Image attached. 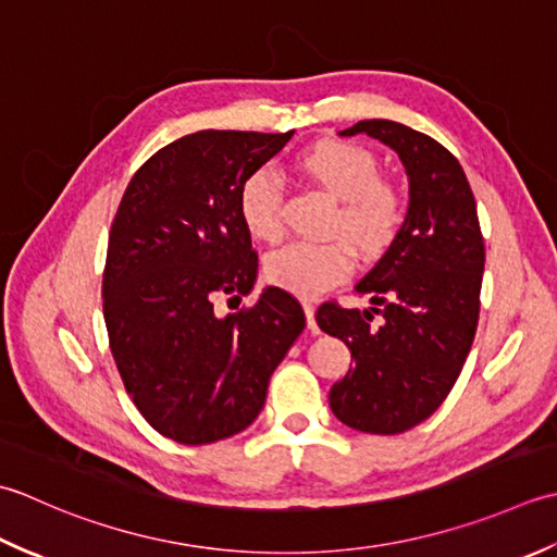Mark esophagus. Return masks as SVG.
Masks as SVG:
<instances>
[{"instance_id": "esophagus-1", "label": "esophagus", "mask_w": 557, "mask_h": 557, "mask_svg": "<svg viewBox=\"0 0 557 557\" xmlns=\"http://www.w3.org/2000/svg\"><path fill=\"white\" fill-rule=\"evenodd\" d=\"M302 310H305V317H308V326L310 329H317V322H314V305L310 300L302 302Z\"/></svg>"}]
</instances>
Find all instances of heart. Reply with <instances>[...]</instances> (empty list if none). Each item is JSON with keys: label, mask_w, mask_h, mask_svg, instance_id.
<instances>
[{"label": "heart", "mask_w": 557, "mask_h": 557, "mask_svg": "<svg viewBox=\"0 0 557 557\" xmlns=\"http://www.w3.org/2000/svg\"><path fill=\"white\" fill-rule=\"evenodd\" d=\"M298 170L322 187L336 207L326 231L336 235L322 243H290L271 252L264 274L271 286L314 298L344 281L362 259H377L394 245L406 223V195L392 177L380 175L377 156L354 141L329 139L298 156ZM283 187L271 170H255L237 191V211L255 240L276 243Z\"/></svg>", "instance_id": "b5f03b06"}]
</instances>
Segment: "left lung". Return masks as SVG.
<instances>
[{
    "mask_svg": "<svg viewBox=\"0 0 557 557\" xmlns=\"http://www.w3.org/2000/svg\"><path fill=\"white\" fill-rule=\"evenodd\" d=\"M338 134H368L399 153L411 201L399 237L356 286L372 308L326 300L314 314L354 362L329 406L360 433L399 435L437 411L467 362L481 310L483 233L467 175L433 136L392 120H362Z\"/></svg>",
    "mask_w": 557,
    "mask_h": 557,
    "instance_id": "left-lung-1",
    "label": "left lung"
}]
</instances>
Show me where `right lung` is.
Wrapping results in <instances>:
<instances>
[{"instance_id": "right-lung-1", "label": "right lung", "mask_w": 557, "mask_h": 557, "mask_svg": "<svg viewBox=\"0 0 557 557\" xmlns=\"http://www.w3.org/2000/svg\"><path fill=\"white\" fill-rule=\"evenodd\" d=\"M290 136L187 134L136 170L112 219L103 271L112 358L139 413L180 445H211L252 423L305 329L300 302L276 286L249 308L213 310L255 286L259 257L237 191Z\"/></svg>"}]
</instances>
